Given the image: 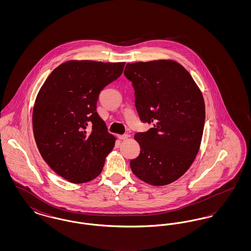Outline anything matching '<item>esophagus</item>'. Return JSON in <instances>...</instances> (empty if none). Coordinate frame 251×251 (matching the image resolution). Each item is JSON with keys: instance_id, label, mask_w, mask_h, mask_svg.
Wrapping results in <instances>:
<instances>
[{"instance_id": "esophagus-1", "label": "esophagus", "mask_w": 251, "mask_h": 251, "mask_svg": "<svg viewBox=\"0 0 251 251\" xmlns=\"http://www.w3.org/2000/svg\"><path fill=\"white\" fill-rule=\"evenodd\" d=\"M129 137H130V135L127 134V133L122 134V135H119V138H120V140H125V139H127V138H129Z\"/></svg>"}]
</instances>
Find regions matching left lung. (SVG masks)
I'll return each instance as SVG.
<instances>
[{
	"instance_id": "left-lung-1",
	"label": "left lung",
	"mask_w": 251,
	"mask_h": 251,
	"mask_svg": "<svg viewBox=\"0 0 251 251\" xmlns=\"http://www.w3.org/2000/svg\"><path fill=\"white\" fill-rule=\"evenodd\" d=\"M124 75L133 86L140 120L153 125L134 135L140 153L131 160V171L149 184H169L188 170L199 152L202 94L189 72L172 60L128 63Z\"/></svg>"
}]
</instances>
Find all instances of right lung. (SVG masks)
Here are the masks:
<instances>
[{"instance_id": "obj_1", "label": "right lung", "mask_w": 251, "mask_h": 251, "mask_svg": "<svg viewBox=\"0 0 251 251\" xmlns=\"http://www.w3.org/2000/svg\"><path fill=\"white\" fill-rule=\"evenodd\" d=\"M125 63L72 60L48 76L36 96L33 131L50 167L72 183L99 176L115 146L97 113L100 91L122 74Z\"/></svg>"}]
</instances>
